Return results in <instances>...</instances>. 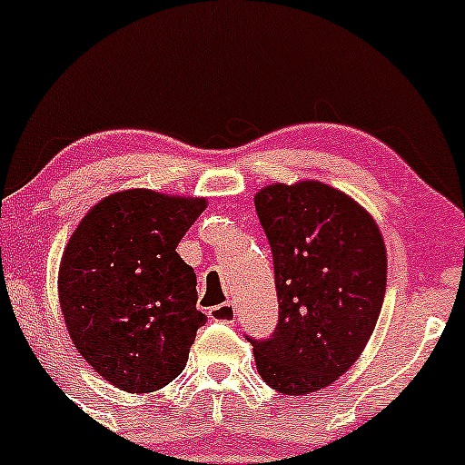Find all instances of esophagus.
Segmentation results:
<instances>
[{
  "mask_svg": "<svg viewBox=\"0 0 465 465\" xmlns=\"http://www.w3.org/2000/svg\"><path fill=\"white\" fill-rule=\"evenodd\" d=\"M234 315H237V311H234V304H231V302H223V304H219V306H213V309L208 311V318L214 320V322L232 324L234 322Z\"/></svg>",
  "mask_w": 465,
  "mask_h": 465,
  "instance_id": "obj_1",
  "label": "esophagus"
}]
</instances>
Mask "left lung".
Masks as SVG:
<instances>
[{"instance_id":"1","label":"left lung","mask_w":465,"mask_h":465,"mask_svg":"<svg viewBox=\"0 0 465 465\" xmlns=\"http://www.w3.org/2000/svg\"><path fill=\"white\" fill-rule=\"evenodd\" d=\"M255 210L272 252L280 320L251 340L262 381L304 396L338 381L374 333L387 251L374 217L322 181L266 185Z\"/></svg>"}]
</instances>
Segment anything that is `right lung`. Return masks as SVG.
<instances>
[{"label":"right lung","instance_id":"1","mask_svg":"<svg viewBox=\"0 0 465 465\" xmlns=\"http://www.w3.org/2000/svg\"><path fill=\"white\" fill-rule=\"evenodd\" d=\"M205 199L125 190L78 223L57 272L62 315L80 356L129 394L170 385L197 329V275L176 246Z\"/></svg>","mask_w":465,"mask_h":465}]
</instances>
